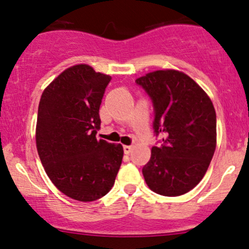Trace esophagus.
I'll return each instance as SVG.
<instances>
[{
  "label": "esophagus",
  "instance_id": "obj_1",
  "mask_svg": "<svg viewBox=\"0 0 249 249\" xmlns=\"http://www.w3.org/2000/svg\"><path fill=\"white\" fill-rule=\"evenodd\" d=\"M132 151V146H130V145H124V152L128 154Z\"/></svg>",
  "mask_w": 249,
  "mask_h": 249
}]
</instances>
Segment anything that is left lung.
<instances>
[{
	"label": "left lung",
	"instance_id": "8db88e82",
	"mask_svg": "<svg viewBox=\"0 0 249 249\" xmlns=\"http://www.w3.org/2000/svg\"><path fill=\"white\" fill-rule=\"evenodd\" d=\"M136 82L153 102L154 132L164 136L142 167L145 181L161 196L190 192L204 178L215 151L213 103L198 83L178 70L152 71Z\"/></svg>",
	"mask_w": 249,
	"mask_h": 249
}]
</instances>
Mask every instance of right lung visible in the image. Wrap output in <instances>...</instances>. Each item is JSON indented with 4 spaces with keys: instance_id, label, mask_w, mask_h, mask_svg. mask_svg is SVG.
Segmentation results:
<instances>
[{
    "instance_id": "1",
    "label": "right lung",
    "mask_w": 249,
    "mask_h": 249,
    "mask_svg": "<svg viewBox=\"0 0 249 249\" xmlns=\"http://www.w3.org/2000/svg\"><path fill=\"white\" fill-rule=\"evenodd\" d=\"M111 76L88 64L59 73L38 104L36 146L53 184L71 199L93 201L115 184L122 165V144L97 139L99 107Z\"/></svg>"
}]
</instances>
